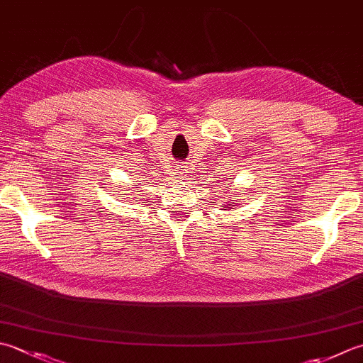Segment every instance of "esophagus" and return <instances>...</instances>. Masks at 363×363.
<instances>
[{"mask_svg":"<svg viewBox=\"0 0 363 363\" xmlns=\"http://www.w3.org/2000/svg\"><path fill=\"white\" fill-rule=\"evenodd\" d=\"M179 176H181V181H186L187 177H189L187 172H184V169H181V172H179Z\"/></svg>","mask_w":363,"mask_h":363,"instance_id":"obj_1","label":"esophagus"}]
</instances>
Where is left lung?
Instances as JSON below:
<instances>
[{
	"mask_svg": "<svg viewBox=\"0 0 363 363\" xmlns=\"http://www.w3.org/2000/svg\"><path fill=\"white\" fill-rule=\"evenodd\" d=\"M238 206V203H225V204H222V209L223 211H231V209H234Z\"/></svg>",
	"mask_w": 363,
	"mask_h": 363,
	"instance_id": "1",
	"label": "left lung"
}]
</instances>
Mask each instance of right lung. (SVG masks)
I'll return each instance as SVG.
<instances>
[{"instance_id": "right-lung-1", "label": "right lung", "mask_w": 363, "mask_h": 363, "mask_svg": "<svg viewBox=\"0 0 363 363\" xmlns=\"http://www.w3.org/2000/svg\"><path fill=\"white\" fill-rule=\"evenodd\" d=\"M125 201H130V200H125Z\"/></svg>"}]
</instances>
